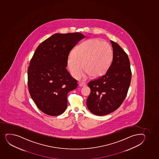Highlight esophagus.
I'll return each instance as SVG.
<instances>
[{"label": "esophagus", "instance_id": "1", "mask_svg": "<svg viewBox=\"0 0 159 159\" xmlns=\"http://www.w3.org/2000/svg\"><path fill=\"white\" fill-rule=\"evenodd\" d=\"M85 85H86V84L85 82H80V84H79V85L80 87H84V86H85Z\"/></svg>", "mask_w": 159, "mask_h": 159}]
</instances>
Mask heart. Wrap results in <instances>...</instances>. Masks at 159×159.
Listing matches in <instances>:
<instances>
[{"instance_id": "obj_1", "label": "heart", "mask_w": 159, "mask_h": 159, "mask_svg": "<svg viewBox=\"0 0 159 159\" xmlns=\"http://www.w3.org/2000/svg\"><path fill=\"white\" fill-rule=\"evenodd\" d=\"M112 56V50L108 43L95 39H89L81 43L73 53L69 55L68 65L75 78L80 76L82 67L86 75L97 78L107 71Z\"/></svg>"}]
</instances>
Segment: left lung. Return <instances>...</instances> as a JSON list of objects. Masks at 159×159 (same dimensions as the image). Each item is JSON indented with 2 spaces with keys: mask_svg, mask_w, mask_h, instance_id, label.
<instances>
[{
  "mask_svg": "<svg viewBox=\"0 0 159 159\" xmlns=\"http://www.w3.org/2000/svg\"><path fill=\"white\" fill-rule=\"evenodd\" d=\"M113 59L107 71L88 82L90 94L87 100L89 111L104 116L119 108L126 97L131 80L128 56L116 43L111 40Z\"/></svg>",
  "mask_w": 159,
  "mask_h": 159,
  "instance_id": "obj_1",
  "label": "left lung"
}]
</instances>
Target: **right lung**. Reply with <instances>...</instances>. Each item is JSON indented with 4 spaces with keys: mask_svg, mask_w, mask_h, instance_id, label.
<instances>
[{
    "mask_svg": "<svg viewBox=\"0 0 159 159\" xmlns=\"http://www.w3.org/2000/svg\"><path fill=\"white\" fill-rule=\"evenodd\" d=\"M79 33L55 34L38 46L28 68L31 97L43 112L57 116L67 107V95L78 86L66 69L69 54L80 40Z\"/></svg>",
    "mask_w": 159,
    "mask_h": 159,
    "instance_id": "add662e5",
    "label": "right lung"
}]
</instances>
